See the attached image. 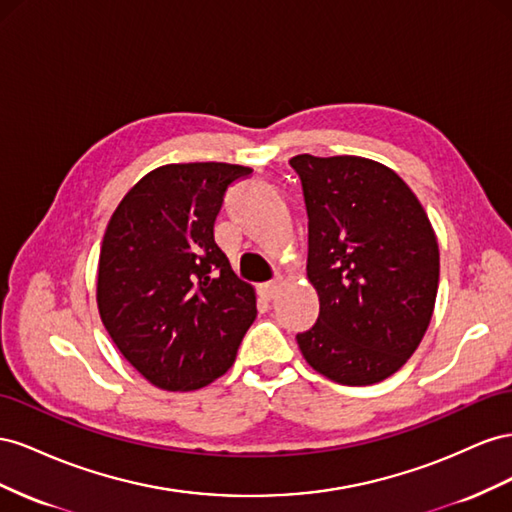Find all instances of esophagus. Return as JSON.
Masks as SVG:
<instances>
[{"label": "esophagus", "instance_id": "1", "mask_svg": "<svg viewBox=\"0 0 512 512\" xmlns=\"http://www.w3.org/2000/svg\"><path fill=\"white\" fill-rule=\"evenodd\" d=\"M279 287H281V279L259 285V296L264 298V300H274L276 294H279Z\"/></svg>", "mask_w": 512, "mask_h": 512}]
</instances>
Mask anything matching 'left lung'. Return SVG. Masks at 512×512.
Here are the masks:
<instances>
[{
  "mask_svg": "<svg viewBox=\"0 0 512 512\" xmlns=\"http://www.w3.org/2000/svg\"><path fill=\"white\" fill-rule=\"evenodd\" d=\"M309 216L306 276L315 326L296 334L304 360L343 386L397 373L429 328L440 248L427 212L397 173L360 156L289 160Z\"/></svg>",
  "mask_w": 512,
  "mask_h": 512,
  "instance_id": "obj_1",
  "label": "left lung"
}]
</instances>
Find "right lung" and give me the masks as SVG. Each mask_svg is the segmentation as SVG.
Masks as SVG:
<instances>
[{
	"instance_id": "obj_1",
	"label": "right lung",
	"mask_w": 512,
	"mask_h": 512,
	"mask_svg": "<svg viewBox=\"0 0 512 512\" xmlns=\"http://www.w3.org/2000/svg\"><path fill=\"white\" fill-rule=\"evenodd\" d=\"M253 169L184 163L150 171L102 238L96 302L122 356L163 390L227 373L257 315L255 289L214 242L227 188Z\"/></svg>"
}]
</instances>
